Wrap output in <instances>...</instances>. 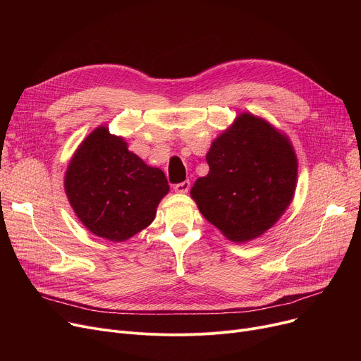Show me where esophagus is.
Instances as JSON below:
<instances>
[{"instance_id":"obj_1","label":"esophagus","mask_w":361,"mask_h":361,"mask_svg":"<svg viewBox=\"0 0 361 361\" xmlns=\"http://www.w3.org/2000/svg\"><path fill=\"white\" fill-rule=\"evenodd\" d=\"M188 188H190V181H188V180H185V181H183V183L174 185V190H176L177 193H187Z\"/></svg>"}]
</instances>
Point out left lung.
Returning a JSON list of instances; mask_svg holds the SVG:
<instances>
[{
  "instance_id": "left-lung-1",
  "label": "left lung",
  "mask_w": 361,
  "mask_h": 361,
  "mask_svg": "<svg viewBox=\"0 0 361 361\" xmlns=\"http://www.w3.org/2000/svg\"><path fill=\"white\" fill-rule=\"evenodd\" d=\"M209 173L190 190L200 214L234 243L260 237L294 199L298 161L290 137L268 120L240 112L206 154Z\"/></svg>"
}]
</instances>
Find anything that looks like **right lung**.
<instances>
[{"label": "right lung", "instance_id": "add662e5", "mask_svg": "<svg viewBox=\"0 0 361 361\" xmlns=\"http://www.w3.org/2000/svg\"><path fill=\"white\" fill-rule=\"evenodd\" d=\"M64 190L92 234L121 243L152 224L169 185L162 169L145 164L128 150L124 137L111 135L104 124L74 150Z\"/></svg>", "mask_w": 361, "mask_h": 361}]
</instances>
